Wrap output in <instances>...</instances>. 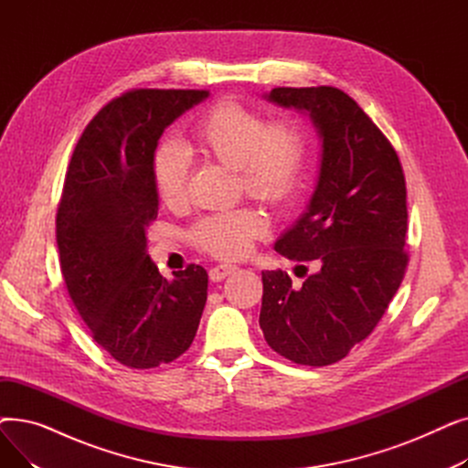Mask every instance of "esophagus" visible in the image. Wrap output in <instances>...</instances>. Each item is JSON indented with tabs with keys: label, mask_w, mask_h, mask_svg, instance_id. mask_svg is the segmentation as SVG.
Instances as JSON below:
<instances>
[{
	"label": "esophagus",
	"mask_w": 468,
	"mask_h": 468,
	"mask_svg": "<svg viewBox=\"0 0 468 468\" xmlns=\"http://www.w3.org/2000/svg\"><path fill=\"white\" fill-rule=\"evenodd\" d=\"M237 271V265H231V263H219V265H214L210 271H208V277L212 282H219L224 281L226 277H229L231 273Z\"/></svg>",
	"instance_id": "34e87169"
}]
</instances>
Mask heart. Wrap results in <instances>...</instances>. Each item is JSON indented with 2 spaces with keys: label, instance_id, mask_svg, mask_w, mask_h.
<instances>
[{
  "label": "heart",
  "instance_id": "1",
  "mask_svg": "<svg viewBox=\"0 0 468 468\" xmlns=\"http://www.w3.org/2000/svg\"><path fill=\"white\" fill-rule=\"evenodd\" d=\"M195 150L237 170L249 195L267 205H284L300 189L307 147L302 131L290 121H269L237 102L216 104L195 129ZM157 197L166 207L186 199L189 163L175 142L163 144L152 163ZM265 219L252 208L216 212L197 221L191 237L201 250L218 258L247 254L263 235Z\"/></svg>",
  "mask_w": 468,
  "mask_h": 468
}]
</instances>
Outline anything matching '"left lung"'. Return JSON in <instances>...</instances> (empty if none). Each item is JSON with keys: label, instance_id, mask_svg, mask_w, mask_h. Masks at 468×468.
<instances>
[{"label": "left lung", "instance_id": "8db88e82", "mask_svg": "<svg viewBox=\"0 0 468 468\" xmlns=\"http://www.w3.org/2000/svg\"><path fill=\"white\" fill-rule=\"evenodd\" d=\"M263 98L309 115L321 165L307 210L275 242L281 256L314 271L302 286L281 269L261 271L260 328L281 356L328 366L372 334L404 279L402 166L374 121L335 87H277Z\"/></svg>", "mask_w": 468, "mask_h": 468}]
</instances>
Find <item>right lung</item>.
Masks as SVG:
<instances>
[{
	"mask_svg": "<svg viewBox=\"0 0 468 468\" xmlns=\"http://www.w3.org/2000/svg\"><path fill=\"white\" fill-rule=\"evenodd\" d=\"M208 90L138 89L113 98L73 150L57 212L69 298L94 341L138 370L168 364L193 343L207 303L201 265L166 281L147 256L159 197L152 163L165 129Z\"/></svg>",
	"mask_w": 468,
	"mask_h": 468,
	"instance_id": "add662e5",
	"label": "right lung"
}]
</instances>
